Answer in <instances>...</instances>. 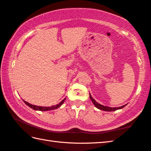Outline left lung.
I'll return each mask as SVG.
<instances>
[{"label": "left lung", "instance_id": "8db88e82", "mask_svg": "<svg viewBox=\"0 0 151 151\" xmlns=\"http://www.w3.org/2000/svg\"><path fill=\"white\" fill-rule=\"evenodd\" d=\"M90 100H92V102L94 104V105L98 109H101V110H104V111H116L117 109H119L123 108V107H125L126 106V104L124 106H122L121 107H117V108H111V107H108V106H104L103 105H101V104H98L95 101V100L92 97V96L90 94Z\"/></svg>", "mask_w": 151, "mask_h": 151}]
</instances>
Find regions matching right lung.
<instances>
[{
  "mask_svg": "<svg viewBox=\"0 0 151 151\" xmlns=\"http://www.w3.org/2000/svg\"><path fill=\"white\" fill-rule=\"evenodd\" d=\"M66 100V98H64L61 102L59 104H57L55 106H53L51 107H42V106H35V105H32L31 104H29L28 102H26L25 100H23L24 102L25 103L26 105H28L30 108L34 109V110H39V111H49V110H52V109H57L58 108H59L61 106L63 102H65V100Z\"/></svg>",
  "mask_w": 151,
  "mask_h": 151,
  "instance_id": "1",
  "label": "right lung"
}]
</instances>
